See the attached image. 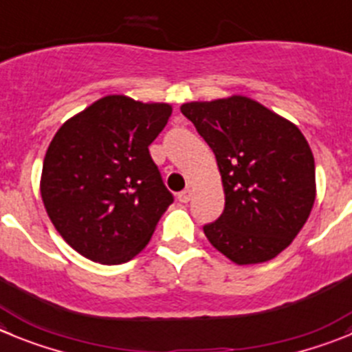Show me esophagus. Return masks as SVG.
<instances>
[{"mask_svg": "<svg viewBox=\"0 0 352 352\" xmlns=\"http://www.w3.org/2000/svg\"><path fill=\"white\" fill-rule=\"evenodd\" d=\"M177 198H179L180 203H187L189 199H191V191H189V189H186V191L179 192V196H177Z\"/></svg>", "mask_w": 352, "mask_h": 352, "instance_id": "esophagus-1", "label": "esophagus"}]
</instances>
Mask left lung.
<instances>
[{
  "label": "left lung",
  "mask_w": 352,
  "mask_h": 352,
  "mask_svg": "<svg viewBox=\"0 0 352 352\" xmlns=\"http://www.w3.org/2000/svg\"><path fill=\"white\" fill-rule=\"evenodd\" d=\"M212 147L226 205L203 226L217 250L239 265L274 258L298 234L316 198L314 157L294 123L252 98L180 107Z\"/></svg>",
  "instance_id": "left-lung-1"
}]
</instances>
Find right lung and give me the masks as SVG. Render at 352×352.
I'll return each mask as SVG.
<instances>
[{
  "label": "right lung",
  "instance_id": "add662e5",
  "mask_svg": "<svg viewBox=\"0 0 352 352\" xmlns=\"http://www.w3.org/2000/svg\"><path fill=\"white\" fill-rule=\"evenodd\" d=\"M170 114L168 104L109 95L58 128L43 161L41 198L78 254L114 265L149 243L173 203L149 154Z\"/></svg>",
  "mask_w": 352,
  "mask_h": 352
}]
</instances>
